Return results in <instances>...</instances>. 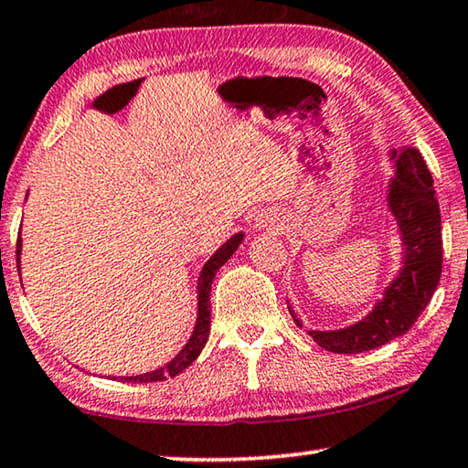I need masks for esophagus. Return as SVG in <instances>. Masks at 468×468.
Listing matches in <instances>:
<instances>
[{
    "instance_id": "34e87169",
    "label": "esophagus",
    "mask_w": 468,
    "mask_h": 468,
    "mask_svg": "<svg viewBox=\"0 0 468 468\" xmlns=\"http://www.w3.org/2000/svg\"><path fill=\"white\" fill-rule=\"evenodd\" d=\"M255 221H257L255 226L259 229H267V228H273L275 226V218L270 216V213H261V216H259Z\"/></svg>"
}]
</instances>
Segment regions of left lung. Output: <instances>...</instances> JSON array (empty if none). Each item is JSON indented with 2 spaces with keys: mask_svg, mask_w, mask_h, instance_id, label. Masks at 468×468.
<instances>
[{
  "mask_svg": "<svg viewBox=\"0 0 468 468\" xmlns=\"http://www.w3.org/2000/svg\"><path fill=\"white\" fill-rule=\"evenodd\" d=\"M388 159L394 174L386 186V207L400 234V267L365 317L340 329H309L321 348L338 355L373 350L407 334L440 284L441 218L431 174L415 147H392ZM288 311L303 327L290 301Z\"/></svg>",
  "mask_w": 468,
  "mask_h": 468,
  "instance_id": "1",
  "label": "left lung"
}]
</instances>
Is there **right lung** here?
I'll use <instances>...</instances> for the list:
<instances>
[{
  "instance_id": "add662e5",
  "label": "right lung",
  "mask_w": 468,
  "mask_h": 468,
  "mask_svg": "<svg viewBox=\"0 0 468 468\" xmlns=\"http://www.w3.org/2000/svg\"><path fill=\"white\" fill-rule=\"evenodd\" d=\"M242 240H244V232L229 236V239L224 244H221V247L216 252H213L209 259H207L203 270L198 271L195 329H193V334H190L188 342L184 344L178 355H176L170 363H165L164 367H159V369H155V371L141 373V375H126V378H116L118 381H126V384H149V381H164L167 378H176V375L186 369L190 363L197 361V356L201 355V350L205 348L207 340H209V329H211L209 294H211L213 278H216L219 267L226 265L228 259L234 255L236 249H239L242 244ZM20 255H22V239L18 236V244H16L18 271H20Z\"/></svg>"
}]
</instances>
